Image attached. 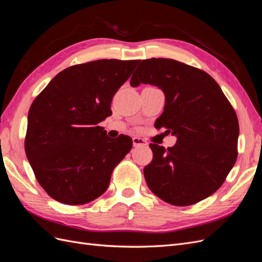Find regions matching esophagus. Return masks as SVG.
I'll return each mask as SVG.
<instances>
[{"label":"esophagus","mask_w":262,"mask_h":262,"mask_svg":"<svg viewBox=\"0 0 262 262\" xmlns=\"http://www.w3.org/2000/svg\"><path fill=\"white\" fill-rule=\"evenodd\" d=\"M132 142H133V146H141V145H147L146 141L144 139L142 138H133L132 139Z\"/></svg>","instance_id":"34e87169"}]
</instances>
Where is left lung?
Instances as JSON below:
<instances>
[{
    "mask_svg": "<svg viewBox=\"0 0 262 262\" xmlns=\"http://www.w3.org/2000/svg\"><path fill=\"white\" fill-rule=\"evenodd\" d=\"M130 84L155 85L165 94V107L155 128L177 137L166 149L149 144L153 161L144 167L155 195L187 207L213 194L237 160L239 124L219 84L204 71L172 59L143 60Z\"/></svg>",
    "mask_w": 262,
    "mask_h": 262,
    "instance_id": "1",
    "label": "left lung"
}]
</instances>
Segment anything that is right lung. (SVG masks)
Returning <instances> with one entry per match:
<instances>
[{
	"mask_svg": "<svg viewBox=\"0 0 262 262\" xmlns=\"http://www.w3.org/2000/svg\"><path fill=\"white\" fill-rule=\"evenodd\" d=\"M140 60L104 59L55 75L28 113L25 150L40 186L52 199L89 203L104 193L132 139L107 137L99 122L113 112L114 95Z\"/></svg>",
	"mask_w": 262,
	"mask_h": 262,
	"instance_id": "add662e5",
	"label": "right lung"
}]
</instances>
